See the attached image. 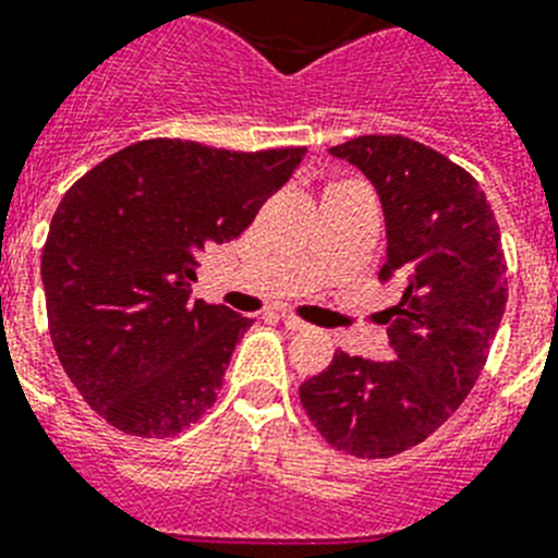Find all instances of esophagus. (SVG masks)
Wrapping results in <instances>:
<instances>
[{
    "mask_svg": "<svg viewBox=\"0 0 558 558\" xmlns=\"http://www.w3.org/2000/svg\"><path fill=\"white\" fill-rule=\"evenodd\" d=\"M280 323H283V326H287L289 331H303V329H308L306 323L298 320V317H292V315H280Z\"/></svg>",
    "mask_w": 558,
    "mask_h": 558,
    "instance_id": "1",
    "label": "esophagus"
}]
</instances>
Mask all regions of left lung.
Segmentation results:
<instances>
[{"mask_svg": "<svg viewBox=\"0 0 558 558\" xmlns=\"http://www.w3.org/2000/svg\"><path fill=\"white\" fill-rule=\"evenodd\" d=\"M354 163L380 195L386 264L405 280L383 312L391 360L335 351L301 386V402L326 442L386 460L460 409L474 388L508 303L499 223L485 192L437 149L402 135H360L329 149Z\"/></svg>", "mask_w": 558, "mask_h": 558, "instance_id": "1", "label": "left lung"}]
</instances>
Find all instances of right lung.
Returning <instances> with one entry per match:
<instances>
[{
	"instance_id": "add662e5",
	"label": "right lung",
	"mask_w": 558,
	"mask_h": 558,
	"mask_svg": "<svg viewBox=\"0 0 558 558\" xmlns=\"http://www.w3.org/2000/svg\"><path fill=\"white\" fill-rule=\"evenodd\" d=\"M306 147L232 153L153 138L93 167L41 252L53 349L78 395L135 437H170L218 397L250 317L192 301L198 255L235 241Z\"/></svg>"
}]
</instances>
